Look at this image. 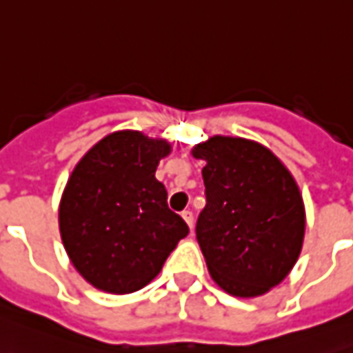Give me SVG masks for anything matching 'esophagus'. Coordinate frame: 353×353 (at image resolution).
Segmentation results:
<instances>
[{"label":"esophagus","instance_id":"esophagus-1","mask_svg":"<svg viewBox=\"0 0 353 353\" xmlns=\"http://www.w3.org/2000/svg\"><path fill=\"white\" fill-rule=\"evenodd\" d=\"M182 219H184V221H186V225H188V227H194V213H192L190 209H184V211H182Z\"/></svg>","mask_w":353,"mask_h":353}]
</instances>
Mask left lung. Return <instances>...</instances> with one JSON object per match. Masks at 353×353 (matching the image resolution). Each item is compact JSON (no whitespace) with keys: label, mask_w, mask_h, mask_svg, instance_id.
<instances>
[{"label":"left lung","mask_w":353,"mask_h":353,"mask_svg":"<svg viewBox=\"0 0 353 353\" xmlns=\"http://www.w3.org/2000/svg\"><path fill=\"white\" fill-rule=\"evenodd\" d=\"M203 159L205 208L196 238L213 281L236 298L269 292L302 252L305 209L290 171L265 145L213 136L192 150Z\"/></svg>","instance_id":"1"}]
</instances>
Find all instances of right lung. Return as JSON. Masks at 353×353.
Returning a JSON list of instances; mask_svg holds the SVG:
<instances>
[{
    "instance_id": "1",
    "label": "right lung",
    "mask_w": 353,
    "mask_h": 353,
    "mask_svg": "<svg viewBox=\"0 0 353 353\" xmlns=\"http://www.w3.org/2000/svg\"><path fill=\"white\" fill-rule=\"evenodd\" d=\"M169 153L167 140L119 130L99 140L69 176L59 203L61 240L74 269L98 290L144 288L190 232L155 179Z\"/></svg>"
}]
</instances>
